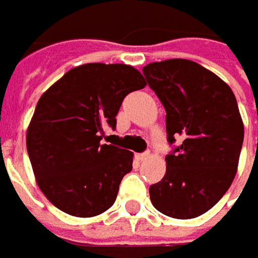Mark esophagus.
<instances>
[{"instance_id": "esophagus-1", "label": "esophagus", "mask_w": 258, "mask_h": 258, "mask_svg": "<svg viewBox=\"0 0 258 258\" xmlns=\"http://www.w3.org/2000/svg\"><path fill=\"white\" fill-rule=\"evenodd\" d=\"M135 158H136L138 161H145L146 158H149V152H144V154H136V155H135Z\"/></svg>"}]
</instances>
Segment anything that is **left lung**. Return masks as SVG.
Segmentation results:
<instances>
[{
  "label": "left lung",
  "instance_id": "1",
  "mask_svg": "<svg viewBox=\"0 0 258 258\" xmlns=\"http://www.w3.org/2000/svg\"><path fill=\"white\" fill-rule=\"evenodd\" d=\"M166 112V173L149 186L159 213L178 220L211 210L233 182L244 126L233 90L195 61L172 58L144 67ZM178 145H175L174 142Z\"/></svg>",
  "mask_w": 258,
  "mask_h": 258
}]
</instances>
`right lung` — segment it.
<instances>
[{
    "instance_id": "add662e5",
    "label": "right lung",
    "mask_w": 258,
    "mask_h": 258,
    "mask_svg": "<svg viewBox=\"0 0 258 258\" xmlns=\"http://www.w3.org/2000/svg\"><path fill=\"white\" fill-rule=\"evenodd\" d=\"M145 86L132 66L89 63L67 72L40 97L27 151L40 189L58 210L94 217L113 205L134 154L100 144L103 129H116L123 99Z\"/></svg>"
}]
</instances>
